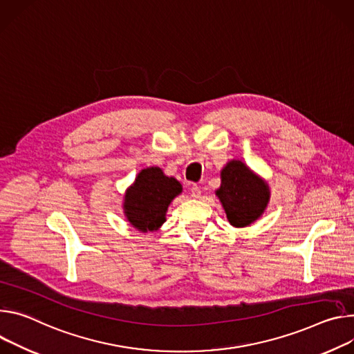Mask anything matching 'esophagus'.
I'll list each match as a JSON object with an SVG mask.
<instances>
[{"label": "esophagus", "instance_id": "obj_1", "mask_svg": "<svg viewBox=\"0 0 354 354\" xmlns=\"http://www.w3.org/2000/svg\"><path fill=\"white\" fill-rule=\"evenodd\" d=\"M191 197L192 198H200L201 197V188L198 185L191 187Z\"/></svg>", "mask_w": 354, "mask_h": 354}]
</instances>
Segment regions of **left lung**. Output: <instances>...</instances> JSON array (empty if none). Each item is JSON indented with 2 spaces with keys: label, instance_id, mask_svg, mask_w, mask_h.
I'll list each match as a JSON object with an SVG mask.
<instances>
[{
  "label": "left lung",
  "instance_id": "obj_1",
  "mask_svg": "<svg viewBox=\"0 0 354 354\" xmlns=\"http://www.w3.org/2000/svg\"><path fill=\"white\" fill-rule=\"evenodd\" d=\"M222 185L216 191L227 221L238 227L254 222L267 207V184L239 160L229 162L221 171Z\"/></svg>",
  "mask_w": 354,
  "mask_h": 354
}]
</instances>
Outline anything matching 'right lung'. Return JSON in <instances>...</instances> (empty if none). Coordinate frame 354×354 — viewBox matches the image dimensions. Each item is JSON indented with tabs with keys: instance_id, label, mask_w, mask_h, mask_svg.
<instances>
[{
	"instance_id": "add662e5",
	"label": "right lung",
	"mask_w": 354,
	"mask_h": 354,
	"mask_svg": "<svg viewBox=\"0 0 354 354\" xmlns=\"http://www.w3.org/2000/svg\"><path fill=\"white\" fill-rule=\"evenodd\" d=\"M181 192V184L159 167L142 170L125 195V215L140 232H153L166 221V211Z\"/></svg>"
}]
</instances>
